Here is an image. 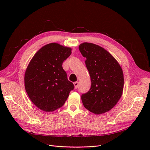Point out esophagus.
Here are the masks:
<instances>
[{
  "label": "esophagus",
  "mask_w": 150,
  "mask_h": 150,
  "mask_svg": "<svg viewBox=\"0 0 150 150\" xmlns=\"http://www.w3.org/2000/svg\"><path fill=\"white\" fill-rule=\"evenodd\" d=\"M74 86H75V88L77 89L78 86V82H74Z\"/></svg>",
  "instance_id": "esophagus-1"
}]
</instances>
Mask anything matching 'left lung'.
<instances>
[{"label":"left lung","mask_w":150,"mask_h":150,"mask_svg":"<svg viewBox=\"0 0 150 150\" xmlns=\"http://www.w3.org/2000/svg\"><path fill=\"white\" fill-rule=\"evenodd\" d=\"M91 80L89 91L82 94L86 109L101 114L111 110L122 97L124 78L119 62L103 47L84 42L79 46Z\"/></svg>","instance_id":"8db88e82"}]
</instances>
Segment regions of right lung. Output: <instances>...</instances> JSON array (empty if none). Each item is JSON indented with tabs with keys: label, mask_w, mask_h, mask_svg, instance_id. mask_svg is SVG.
Wrapping results in <instances>:
<instances>
[{
	"label": "right lung",
	"mask_w": 150,
	"mask_h": 150,
	"mask_svg": "<svg viewBox=\"0 0 150 150\" xmlns=\"http://www.w3.org/2000/svg\"><path fill=\"white\" fill-rule=\"evenodd\" d=\"M71 50L57 43L47 44L36 53L26 69L25 91L33 104L44 111L61 108L74 89L62 67Z\"/></svg>",
	"instance_id": "obj_1"
}]
</instances>
